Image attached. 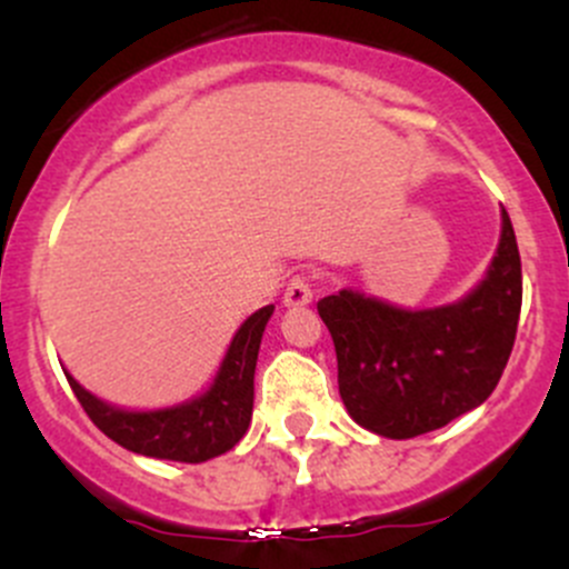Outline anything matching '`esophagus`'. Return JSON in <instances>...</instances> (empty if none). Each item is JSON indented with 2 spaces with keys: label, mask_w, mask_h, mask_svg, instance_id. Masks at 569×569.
<instances>
[{
  "label": "esophagus",
  "mask_w": 569,
  "mask_h": 569,
  "mask_svg": "<svg viewBox=\"0 0 569 569\" xmlns=\"http://www.w3.org/2000/svg\"><path fill=\"white\" fill-rule=\"evenodd\" d=\"M311 300H313L311 283H308L306 278H300V274H297V278H291V283L286 286L283 306L286 308H302V306H308Z\"/></svg>",
  "instance_id": "34e87169"
}]
</instances>
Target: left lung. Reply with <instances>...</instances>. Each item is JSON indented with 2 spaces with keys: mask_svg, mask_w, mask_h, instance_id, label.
Instances as JSON below:
<instances>
[{
  "mask_svg": "<svg viewBox=\"0 0 569 569\" xmlns=\"http://www.w3.org/2000/svg\"><path fill=\"white\" fill-rule=\"evenodd\" d=\"M520 302L523 274L507 209L485 278L460 300L418 311L355 289L319 300L352 421L407 440L476 410L507 369Z\"/></svg>",
  "mask_w": 569,
  "mask_h": 569,
  "instance_id": "8db88e82",
  "label": "left lung"
}]
</instances>
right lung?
Here are the masks:
<instances>
[{"mask_svg":"<svg viewBox=\"0 0 569 569\" xmlns=\"http://www.w3.org/2000/svg\"><path fill=\"white\" fill-rule=\"evenodd\" d=\"M272 311L274 306H263L244 319L228 343L226 358L209 388L178 405L159 410H126L90 393L68 371L66 377L90 421L123 449L153 460L192 465L214 460L231 451L250 427L252 377Z\"/></svg>","mask_w":569,"mask_h":569,"instance_id":"1","label":"right lung"}]
</instances>
